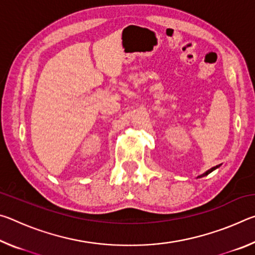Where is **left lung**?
I'll use <instances>...</instances> for the list:
<instances>
[{
	"mask_svg": "<svg viewBox=\"0 0 255 255\" xmlns=\"http://www.w3.org/2000/svg\"><path fill=\"white\" fill-rule=\"evenodd\" d=\"M217 167H218V165H217V166H214V167H211V169H210V170H208V171H207V172H206V173H205V174H202L201 176H204V175H207V174H209L211 171H214L215 169H217Z\"/></svg>",
	"mask_w": 255,
	"mask_h": 255,
	"instance_id": "8db88e82",
	"label": "left lung"
}]
</instances>
